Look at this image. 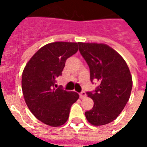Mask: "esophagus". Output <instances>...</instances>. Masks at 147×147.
<instances>
[{
  "label": "esophagus",
  "mask_w": 147,
  "mask_h": 147,
  "mask_svg": "<svg viewBox=\"0 0 147 147\" xmlns=\"http://www.w3.org/2000/svg\"><path fill=\"white\" fill-rule=\"evenodd\" d=\"M86 93L85 91H82V92L80 94V98H85L86 97Z\"/></svg>",
  "instance_id": "esophagus-1"
}]
</instances>
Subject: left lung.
Listing matches in <instances>:
<instances>
[{"mask_svg": "<svg viewBox=\"0 0 147 147\" xmlns=\"http://www.w3.org/2000/svg\"><path fill=\"white\" fill-rule=\"evenodd\" d=\"M79 50L88 64L90 81L99 86L86 94L94 106L85 113L86 120L94 126L113 121L128 102L132 78L126 62L113 49L105 44L78 42Z\"/></svg>", "mask_w": 147, "mask_h": 147, "instance_id": "1", "label": "left lung"}]
</instances>
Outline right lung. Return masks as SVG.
Listing matches in <instances>:
<instances>
[{
  "mask_svg": "<svg viewBox=\"0 0 147 147\" xmlns=\"http://www.w3.org/2000/svg\"><path fill=\"white\" fill-rule=\"evenodd\" d=\"M76 42L49 43L35 53L22 75V90L30 112L38 120L59 127L68 119L71 106L80 95L68 92L56 84L62 75L67 58L76 53Z\"/></svg>",
  "mask_w": 147,
  "mask_h": 147,
  "instance_id": "add662e5",
  "label": "right lung"
}]
</instances>
